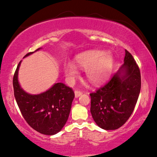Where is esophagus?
<instances>
[{"label":"esophagus","instance_id":"34e87169","mask_svg":"<svg viewBox=\"0 0 157 157\" xmlns=\"http://www.w3.org/2000/svg\"><path fill=\"white\" fill-rule=\"evenodd\" d=\"M82 93L80 90H75V98H78L80 97V96L82 95Z\"/></svg>","mask_w":157,"mask_h":157}]
</instances>
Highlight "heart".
<instances>
[{
  "instance_id": "b5f03b06",
  "label": "heart",
  "mask_w": 157,
  "mask_h": 157,
  "mask_svg": "<svg viewBox=\"0 0 157 157\" xmlns=\"http://www.w3.org/2000/svg\"><path fill=\"white\" fill-rule=\"evenodd\" d=\"M77 67L86 69V77L91 84L100 85L109 78L113 65V59L110 54L102 50H89L82 52L75 58ZM64 71L69 80H73L78 75L74 64H64Z\"/></svg>"
}]
</instances>
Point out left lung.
Instances as JSON below:
<instances>
[{
	"instance_id": "left-lung-1",
	"label": "left lung",
	"mask_w": 157,
	"mask_h": 157,
	"mask_svg": "<svg viewBox=\"0 0 157 157\" xmlns=\"http://www.w3.org/2000/svg\"><path fill=\"white\" fill-rule=\"evenodd\" d=\"M124 63L110 80L90 94V112L97 125L116 130L132 114L141 90V73L133 56L126 49Z\"/></svg>"
}]
</instances>
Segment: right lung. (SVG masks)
<instances>
[{"label": "right lung", "instance_id": "1", "mask_svg": "<svg viewBox=\"0 0 157 157\" xmlns=\"http://www.w3.org/2000/svg\"><path fill=\"white\" fill-rule=\"evenodd\" d=\"M33 52H29L24 57ZM20 64L21 62L14 73L13 86L16 103L23 117L27 124L38 132L45 135L56 134L67 121L75 98L74 91L63 83L58 82L39 95L26 93L18 82Z\"/></svg>", "mask_w": 157, "mask_h": 157}]
</instances>
